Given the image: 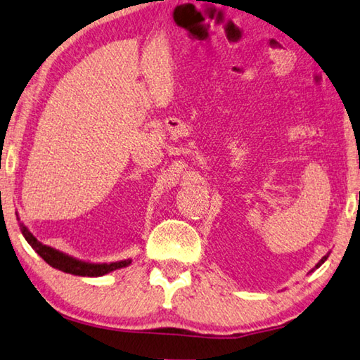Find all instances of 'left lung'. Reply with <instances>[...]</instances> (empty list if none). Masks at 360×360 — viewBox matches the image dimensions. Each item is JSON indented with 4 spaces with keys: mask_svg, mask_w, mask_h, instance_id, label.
Instances as JSON below:
<instances>
[{
    "mask_svg": "<svg viewBox=\"0 0 360 360\" xmlns=\"http://www.w3.org/2000/svg\"><path fill=\"white\" fill-rule=\"evenodd\" d=\"M328 255H330V253H327V255H325V256H323V258H322L321 261H319L316 266H314V269H311L309 272H314V271H316V269H319V267H321V266L323 264V262H325V261H327V258H328Z\"/></svg>",
    "mask_w": 360,
    "mask_h": 360,
    "instance_id": "1",
    "label": "left lung"
}]
</instances>
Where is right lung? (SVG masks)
I'll return each instance as SVG.
<instances>
[{
	"label": "right lung",
	"instance_id": "add662e5",
	"mask_svg": "<svg viewBox=\"0 0 360 360\" xmlns=\"http://www.w3.org/2000/svg\"><path fill=\"white\" fill-rule=\"evenodd\" d=\"M15 216H17V221H19L22 236L25 237L28 245H30V247L35 250V252L41 256V258L46 261L51 267H54V269L72 274V276L101 277V276H105L108 272L122 269V267H127L131 264V259H122L115 262H89V261L78 259L75 256L67 255L64 252H60V250L48 247V245H43L35 236H33L24 222H20L17 211H15Z\"/></svg>",
	"mask_w": 360,
	"mask_h": 360
}]
</instances>
